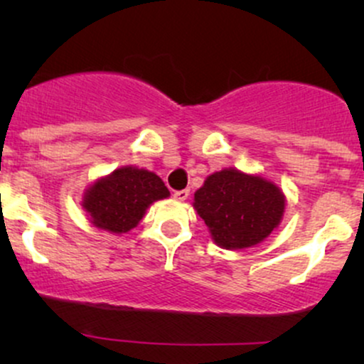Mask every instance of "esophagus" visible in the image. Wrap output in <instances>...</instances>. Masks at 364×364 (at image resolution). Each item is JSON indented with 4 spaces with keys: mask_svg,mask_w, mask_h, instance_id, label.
Instances as JSON below:
<instances>
[{
    "mask_svg": "<svg viewBox=\"0 0 364 364\" xmlns=\"http://www.w3.org/2000/svg\"><path fill=\"white\" fill-rule=\"evenodd\" d=\"M188 195H190V190H178L174 191V198L179 200V202H185V200L188 198Z\"/></svg>",
    "mask_w": 364,
    "mask_h": 364,
    "instance_id": "esophagus-1",
    "label": "esophagus"
}]
</instances>
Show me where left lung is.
I'll list each match as a JSON object with an SVG mask.
<instances>
[{
	"label": "left lung",
	"mask_w": 364,
	"mask_h": 364,
	"mask_svg": "<svg viewBox=\"0 0 364 364\" xmlns=\"http://www.w3.org/2000/svg\"><path fill=\"white\" fill-rule=\"evenodd\" d=\"M193 207L217 246L241 250L262 243L277 228L286 196L269 179L229 168L205 179L195 191Z\"/></svg>",
	"instance_id": "left-lung-1"
}]
</instances>
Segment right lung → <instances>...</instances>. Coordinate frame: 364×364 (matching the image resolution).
I'll return each mask as SVG.
<instances>
[{"mask_svg": "<svg viewBox=\"0 0 364 364\" xmlns=\"http://www.w3.org/2000/svg\"><path fill=\"white\" fill-rule=\"evenodd\" d=\"M168 196L169 190L157 174L124 166L97 179L83 195L82 205L95 228L121 235L135 228L156 200Z\"/></svg>", "mask_w": 364, "mask_h": 364, "instance_id": "add662e5", "label": "right lung"}]
</instances>
